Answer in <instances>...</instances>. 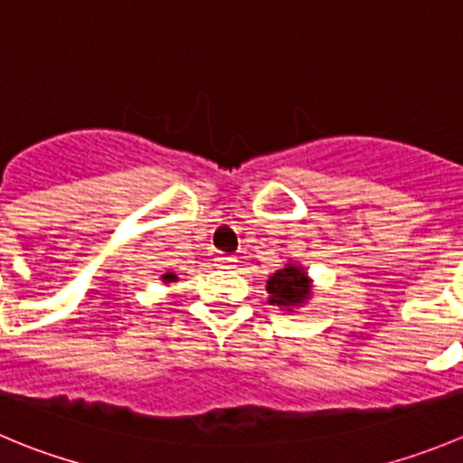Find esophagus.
Instances as JSON below:
<instances>
[{"label":"esophagus","instance_id":"obj_1","mask_svg":"<svg viewBox=\"0 0 463 463\" xmlns=\"http://www.w3.org/2000/svg\"><path fill=\"white\" fill-rule=\"evenodd\" d=\"M235 262H237V260L232 258V255H219V258H217V264H219V267H223V269H232V267H235Z\"/></svg>","mask_w":463,"mask_h":463}]
</instances>
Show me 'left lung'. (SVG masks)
<instances>
[{"label": "left lung", "mask_w": 463, "mask_h": 463, "mask_svg": "<svg viewBox=\"0 0 463 463\" xmlns=\"http://www.w3.org/2000/svg\"><path fill=\"white\" fill-rule=\"evenodd\" d=\"M267 291L271 294L273 305H282V307H294L300 305L303 300H307L309 296V280L305 276V271H300L298 267L280 269L278 273H273L267 282Z\"/></svg>", "instance_id": "8db88e82"}]
</instances>
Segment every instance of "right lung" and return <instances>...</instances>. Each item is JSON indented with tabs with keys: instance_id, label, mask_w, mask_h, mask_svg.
<instances>
[{
	"instance_id": "right-lung-1",
	"label": "right lung",
	"mask_w": 463,
	"mask_h": 463,
	"mask_svg": "<svg viewBox=\"0 0 463 463\" xmlns=\"http://www.w3.org/2000/svg\"><path fill=\"white\" fill-rule=\"evenodd\" d=\"M174 278H176V276H172V273H167V276H165V280H174Z\"/></svg>"
}]
</instances>
